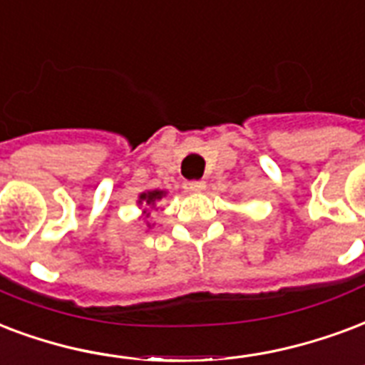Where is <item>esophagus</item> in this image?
Masks as SVG:
<instances>
[{
	"instance_id": "34e87169",
	"label": "esophagus",
	"mask_w": 365,
	"mask_h": 365,
	"mask_svg": "<svg viewBox=\"0 0 365 365\" xmlns=\"http://www.w3.org/2000/svg\"><path fill=\"white\" fill-rule=\"evenodd\" d=\"M207 187V183L205 182H197V180H195V182H185L183 183V189H185V191H191V193H199V191H202V189Z\"/></svg>"
}]
</instances>
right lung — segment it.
Masks as SVG:
<instances>
[{
    "mask_svg": "<svg viewBox=\"0 0 365 365\" xmlns=\"http://www.w3.org/2000/svg\"><path fill=\"white\" fill-rule=\"evenodd\" d=\"M163 191H147V193L139 195V202H145L149 207H155L158 199H163Z\"/></svg>",
    "mask_w": 365,
    "mask_h": 365,
    "instance_id": "add662e5",
    "label": "right lung"
}]
</instances>
